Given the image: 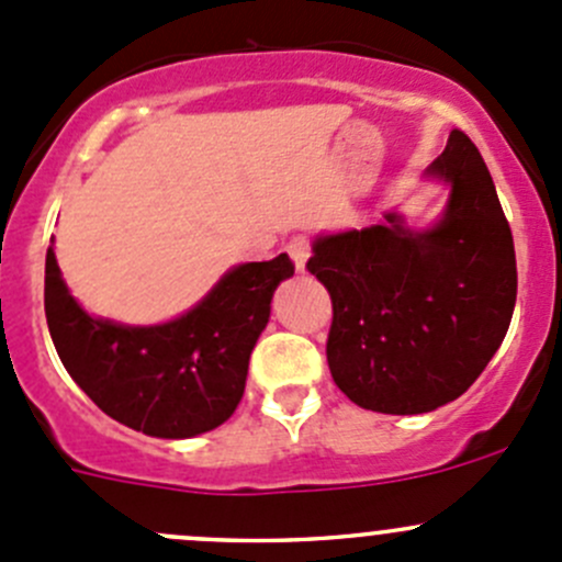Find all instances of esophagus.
Masks as SVG:
<instances>
[{"mask_svg": "<svg viewBox=\"0 0 562 562\" xmlns=\"http://www.w3.org/2000/svg\"><path fill=\"white\" fill-rule=\"evenodd\" d=\"M288 255L293 258V266H296V271H307V260H310V241L307 236H293L291 241H288Z\"/></svg>", "mask_w": 562, "mask_h": 562, "instance_id": "34e87169", "label": "esophagus"}]
</instances>
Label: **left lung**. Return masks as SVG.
I'll list each match as a JSON object with an SVG mask.
<instances>
[{"instance_id": "obj_1", "label": "left lung", "mask_w": 562, "mask_h": 562, "mask_svg": "<svg viewBox=\"0 0 562 562\" xmlns=\"http://www.w3.org/2000/svg\"><path fill=\"white\" fill-rule=\"evenodd\" d=\"M424 181L449 187L438 217L383 223L313 239L307 269L326 285V342L339 391L364 411L416 416L473 386L512 323L517 255L495 181L473 140L451 130Z\"/></svg>"}]
</instances>
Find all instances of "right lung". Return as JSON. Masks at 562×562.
I'll list each match as a JSON object with an SVG mask.
<instances>
[{
  "mask_svg": "<svg viewBox=\"0 0 562 562\" xmlns=\"http://www.w3.org/2000/svg\"><path fill=\"white\" fill-rule=\"evenodd\" d=\"M288 277L285 252L231 266L187 313L130 326L87 313L48 247L45 321L65 370L100 411L149 438L184 440L212 432L236 411L271 296Z\"/></svg>",
  "mask_w": 562,
  "mask_h": 562,
  "instance_id": "obj_1",
  "label": "right lung"
}]
</instances>
